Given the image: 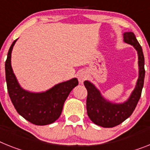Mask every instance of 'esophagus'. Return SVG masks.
Masks as SVG:
<instances>
[{
	"mask_svg": "<svg viewBox=\"0 0 150 150\" xmlns=\"http://www.w3.org/2000/svg\"><path fill=\"white\" fill-rule=\"evenodd\" d=\"M86 79H87L86 72H85L84 71H79V75H78V79H79V82L83 83Z\"/></svg>",
	"mask_w": 150,
	"mask_h": 150,
	"instance_id": "obj_1",
	"label": "esophagus"
}]
</instances>
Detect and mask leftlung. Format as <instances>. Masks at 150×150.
Listing matches in <instances>:
<instances>
[{
	"instance_id": "obj_1",
	"label": "left lung",
	"mask_w": 150,
	"mask_h": 150,
	"mask_svg": "<svg viewBox=\"0 0 150 150\" xmlns=\"http://www.w3.org/2000/svg\"><path fill=\"white\" fill-rule=\"evenodd\" d=\"M124 41L132 45L137 50L139 59V79L129 98L124 104H113L105 100L100 91L90 81H84V85L88 91L86 100L88 115L93 123L103 127H114L127 119L135 110L141 96L145 78L143 50L133 33H124Z\"/></svg>"
}]
</instances>
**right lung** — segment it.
Here are the masks:
<instances>
[{
  "mask_svg": "<svg viewBox=\"0 0 150 150\" xmlns=\"http://www.w3.org/2000/svg\"><path fill=\"white\" fill-rule=\"evenodd\" d=\"M17 40L9 49L5 62V73L7 91L11 101L17 113L35 125H47L56 121L61 115L63 104L75 86L77 79L58 84L46 92L31 93L23 90L19 85L12 70L11 52Z\"/></svg>",
  "mask_w": 150,
  "mask_h": 150,
  "instance_id": "add662e5",
  "label": "right lung"
}]
</instances>
